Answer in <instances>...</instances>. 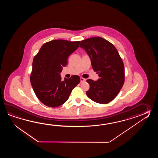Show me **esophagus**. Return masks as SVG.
Masks as SVG:
<instances>
[{"mask_svg":"<svg viewBox=\"0 0 158 158\" xmlns=\"http://www.w3.org/2000/svg\"><path fill=\"white\" fill-rule=\"evenodd\" d=\"M81 82H84L86 81V79L84 78L83 77L80 78Z\"/></svg>","mask_w":158,"mask_h":158,"instance_id":"34e87169","label":"esophagus"}]
</instances>
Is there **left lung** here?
<instances>
[{
  "instance_id": "left-lung-1",
  "label": "left lung",
  "mask_w": 158,
  "mask_h": 158,
  "mask_svg": "<svg viewBox=\"0 0 158 158\" xmlns=\"http://www.w3.org/2000/svg\"><path fill=\"white\" fill-rule=\"evenodd\" d=\"M80 47L86 51L93 70L100 77L97 81L86 80L90 85L86 95L95 102L107 104L114 99L124 84L123 61L114 46L103 38L82 40Z\"/></svg>"
}]
</instances>
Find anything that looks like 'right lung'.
I'll list each match as a JSON object with an SVG mask.
<instances>
[{
    "mask_svg": "<svg viewBox=\"0 0 158 158\" xmlns=\"http://www.w3.org/2000/svg\"><path fill=\"white\" fill-rule=\"evenodd\" d=\"M80 41L51 40L43 44L34 57L30 80L37 97L49 107L64 104L72 90L80 82L77 75L61 80L60 73L68 56L77 50Z\"/></svg>",
    "mask_w": 158,
    "mask_h": 158,
    "instance_id": "add662e5",
    "label": "right lung"
}]
</instances>
